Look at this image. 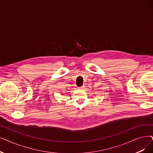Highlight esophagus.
Returning a JSON list of instances; mask_svg holds the SVG:
<instances>
[{"mask_svg":"<svg viewBox=\"0 0 153 153\" xmlns=\"http://www.w3.org/2000/svg\"><path fill=\"white\" fill-rule=\"evenodd\" d=\"M85 88V86L84 85H82V86H81V87H79L78 88L79 89H84Z\"/></svg>","mask_w":153,"mask_h":153,"instance_id":"esophagus-1","label":"esophagus"}]
</instances>
